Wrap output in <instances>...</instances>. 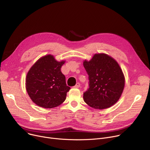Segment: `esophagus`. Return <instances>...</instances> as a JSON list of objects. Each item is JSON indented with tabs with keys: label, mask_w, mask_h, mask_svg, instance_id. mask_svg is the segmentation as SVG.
I'll return each instance as SVG.
<instances>
[{
	"label": "esophagus",
	"mask_w": 150,
	"mask_h": 150,
	"mask_svg": "<svg viewBox=\"0 0 150 150\" xmlns=\"http://www.w3.org/2000/svg\"><path fill=\"white\" fill-rule=\"evenodd\" d=\"M79 87H80V83L79 82H78V83H76V84L75 85L74 87L77 88H79Z\"/></svg>",
	"instance_id": "esophagus-1"
}]
</instances>
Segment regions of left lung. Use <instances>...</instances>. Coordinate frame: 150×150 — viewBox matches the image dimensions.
<instances>
[{
    "mask_svg": "<svg viewBox=\"0 0 150 150\" xmlns=\"http://www.w3.org/2000/svg\"><path fill=\"white\" fill-rule=\"evenodd\" d=\"M83 67L89 77V87L83 93V101L95 109L110 108L123 93L125 78L119 63L105 53L94 54L85 60Z\"/></svg>",
    "mask_w": 150,
    "mask_h": 150,
    "instance_id": "8db88e82",
    "label": "left lung"
}]
</instances>
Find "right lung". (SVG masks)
<instances>
[{
    "label": "right lung",
    "instance_id": "obj_1",
    "mask_svg": "<svg viewBox=\"0 0 150 150\" xmlns=\"http://www.w3.org/2000/svg\"><path fill=\"white\" fill-rule=\"evenodd\" d=\"M65 60L57 61L52 54L40 57L30 69L25 87L31 100L42 108L52 109L65 100L71 88L67 85L61 67Z\"/></svg>",
    "mask_w": 150,
    "mask_h": 150
}]
</instances>
